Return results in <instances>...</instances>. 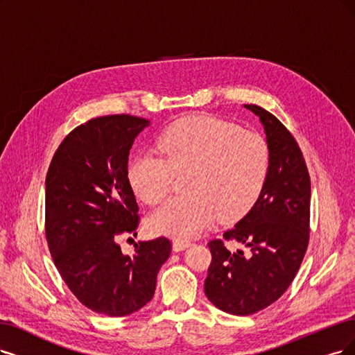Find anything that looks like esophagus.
Instances as JSON below:
<instances>
[{
  "label": "esophagus",
  "instance_id": "34e87169",
  "mask_svg": "<svg viewBox=\"0 0 355 355\" xmlns=\"http://www.w3.org/2000/svg\"><path fill=\"white\" fill-rule=\"evenodd\" d=\"M191 244V241L189 240H182V239H175L173 243V248L174 252H181V250H186V248Z\"/></svg>",
  "mask_w": 355,
  "mask_h": 355
}]
</instances>
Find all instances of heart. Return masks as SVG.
<instances>
[{"label":"heart","mask_w":355,"mask_h":355,"mask_svg":"<svg viewBox=\"0 0 355 355\" xmlns=\"http://www.w3.org/2000/svg\"><path fill=\"white\" fill-rule=\"evenodd\" d=\"M162 156L143 153L128 165V181L137 198L161 203L175 177L187 175L189 194L166 202L150 216V227L187 239L218 215L234 220L257 202L269 171L266 141L254 131L211 116H190L168 127L157 141Z\"/></svg>","instance_id":"obj_1"}]
</instances>
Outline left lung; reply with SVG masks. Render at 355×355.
<instances>
[{
	"label": "left lung",
	"instance_id": "1",
	"mask_svg": "<svg viewBox=\"0 0 355 355\" xmlns=\"http://www.w3.org/2000/svg\"><path fill=\"white\" fill-rule=\"evenodd\" d=\"M259 116L269 149V171L257 202L224 240L209 241L211 266L205 294L235 316H248L275 303L291 285L310 237V177L295 139L277 116L244 105ZM244 243L251 253L230 252L224 241Z\"/></svg>",
	"mask_w": 355,
	"mask_h": 355
}]
</instances>
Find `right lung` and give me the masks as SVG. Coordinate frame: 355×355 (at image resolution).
Wrapping results in <instances>:
<instances>
[{
  "label": "right lung",
  "instance_id": "add662e5",
  "mask_svg": "<svg viewBox=\"0 0 355 355\" xmlns=\"http://www.w3.org/2000/svg\"><path fill=\"white\" fill-rule=\"evenodd\" d=\"M149 120L105 115L76 127L58 146L45 180V234L64 282L83 306L111 318L152 300L171 254L159 237L124 254L116 237L137 234L139 206L128 181V155Z\"/></svg>",
  "mask_w": 355,
  "mask_h": 355
}]
</instances>
